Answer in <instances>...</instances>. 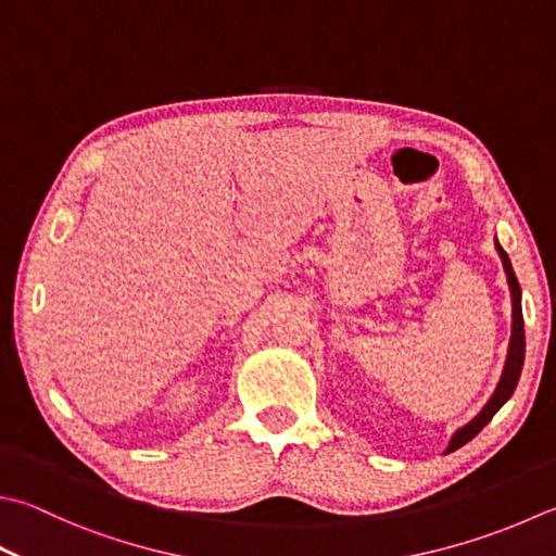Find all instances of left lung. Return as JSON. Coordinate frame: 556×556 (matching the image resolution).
Wrapping results in <instances>:
<instances>
[{"label":"left lung","instance_id":"left-lung-1","mask_svg":"<svg viewBox=\"0 0 556 556\" xmlns=\"http://www.w3.org/2000/svg\"><path fill=\"white\" fill-rule=\"evenodd\" d=\"M496 251L501 256V264H504L506 270V278H508V288H510V302H513V329H510V343H508V355H506V365H504V372H501V380L496 384L494 394H491V400L484 404V408L472 418V421L465 424L463 428H457L450 438V445L445 453H453V450L463 447L465 443L472 441V438L484 428L494 414L498 412L501 406H504L510 394L516 392V384L520 380V370H522V361H526V327H522V307H520V286H518V278L513 274V266H510V258L496 242Z\"/></svg>","mask_w":556,"mask_h":556}]
</instances>
